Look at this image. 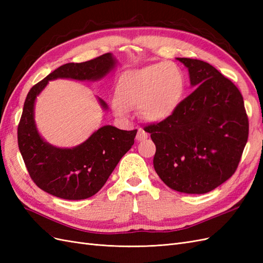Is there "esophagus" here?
Instances as JSON below:
<instances>
[{
  "mask_svg": "<svg viewBox=\"0 0 263 263\" xmlns=\"http://www.w3.org/2000/svg\"><path fill=\"white\" fill-rule=\"evenodd\" d=\"M148 137V134L142 129V128H139L138 129V133H137V135H136V139L138 140V141H140V140H144V139H146Z\"/></svg>",
  "mask_w": 263,
  "mask_h": 263,
  "instance_id": "esophagus-1",
  "label": "esophagus"
}]
</instances>
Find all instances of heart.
Returning <instances> with one entry per match:
<instances>
[{"label":"heart","mask_w":263,"mask_h":263,"mask_svg":"<svg viewBox=\"0 0 263 263\" xmlns=\"http://www.w3.org/2000/svg\"><path fill=\"white\" fill-rule=\"evenodd\" d=\"M184 87V73L174 62L128 70L118 79L112 107L122 117L128 116L130 108H138L142 118L159 122L176 110Z\"/></svg>","instance_id":"b5f03b06"}]
</instances>
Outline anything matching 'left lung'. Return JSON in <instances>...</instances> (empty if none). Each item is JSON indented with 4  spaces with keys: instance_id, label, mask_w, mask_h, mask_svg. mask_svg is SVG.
<instances>
[{
    "instance_id": "obj_1",
    "label": "left lung",
    "mask_w": 263,
    "mask_h": 263,
    "mask_svg": "<svg viewBox=\"0 0 263 263\" xmlns=\"http://www.w3.org/2000/svg\"><path fill=\"white\" fill-rule=\"evenodd\" d=\"M196 89L163 121L145 130L156 145L154 166L170 189L211 192L235 173L248 140L249 122L237 86L210 63L177 58Z\"/></svg>"
}]
</instances>
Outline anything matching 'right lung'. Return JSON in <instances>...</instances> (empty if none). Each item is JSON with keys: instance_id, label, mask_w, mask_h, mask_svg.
<instances>
[{"instance_id": "obj_1", "label": "right lung", "mask_w": 263, "mask_h": 263, "mask_svg": "<svg viewBox=\"0 0 263 263\" xmlns=\"http://www.w3.org/2000/svg\"><path fill=\"white\" fill-rule=\"evenodd\" d=\"M115 65L116 59L109 52L81 63H66L29 90L18 124V148L31 180L45 192L65 200H84L93 196L134 145L137 129L122 130L106 125L94 132L81 145L58 148L42 138L35 124V101L48 81L58 78L100 80ZM99 101L102 107L107 109L106 103L101 99Z\"/></svg>"}]
</instances>
